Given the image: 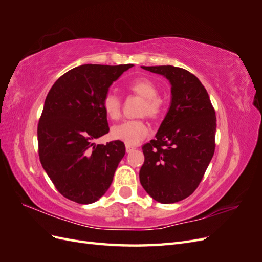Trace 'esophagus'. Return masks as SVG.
<instances>
[{"label": "esophagus", "mask_w": 262, "mask_h": 262, "mask_svg": "<svg viewBox=\"0 0 262 262\" xmlns=\"http://www.w3.org/2000/svg\"><path fill=\"white\" fill-rule=\"evenodd\" d=\"M134 149H136V148L132 147V146H129V145H126V146H125V150H126V153H131V152H133Z\"/></svg>", "instance_id": "34e87169"}]
</instances>
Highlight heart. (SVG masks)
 <instances>
[{"label": "heart", "instance_id": "obj_1", "mask_svg": "<svg viewBox=\"0 0 262 262\" xmlns=\"http://www.w3.org/2000/svg\"><path fill=\"white\" fill-rule=\"evenodd\" d=\"M129 89L132 93L144 98L140 112L142 116L147 115L149 118H156L161 115L163 104L162 100L157 97L158 89L154 82L145 77L137 78L130 83ZM102 107H104L106 115L112 119L119 118L121 114V100L113 92L105 95L104 100H102ZM148 133L149 129L147 124L142 120H126L112 128L113 139L122 141L129 146L139 144L142 140L148 136Z\"/></svg>", "mask_w": 262, "mask_h": 262}]
</instances>
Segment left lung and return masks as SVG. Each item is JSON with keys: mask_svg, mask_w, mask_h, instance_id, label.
<instances>
[{"mask_svg": "<svg viewBox=\"0 0 262 262\" xmlns=\"http://www.w3.org/2000/svg\"><path fill=\"white\" fill-rule=\"evenodd\" d=\"M170 83V107L155 140L143 147L140 182L154 200L175 203L191 194L215 149L216 117L207 90L187 70L142 67Z\"/></svg>", "mask_w": 262, "mask_h": 262, "instance_id": "1", "label": "left lung"}]
</instances>
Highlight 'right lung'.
<instances>
[{"instance_id": "1", "label": "right lung", "mask_w": 262, "mask_h": 262, "mask_svg": "<svg viewBox=\"0 0 262 262\" xmlns=\"http://www.w3.org/2000/svg\"><path fill=\"white\" fill-rule=\"evenodd\" d=\"M133 64H83L68 71L47 95L38 123L39 158L58 191L90 204L106 193L125 154L121 141L94 143L109 131L102 100Z\"/></svg>"}]
</instances>
